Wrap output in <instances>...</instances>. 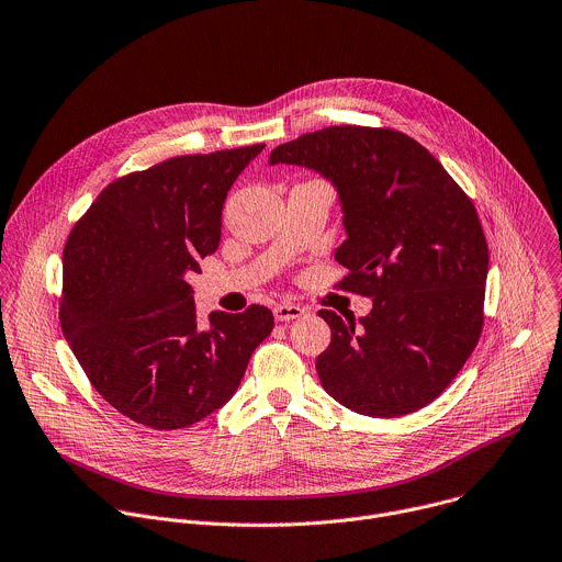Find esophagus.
Instances as JSON below:
<instances>
[{
  "label": "esophagus",
  "mask_w": 562,
  "mask_h": 562,
  "mask_svg": "<svg viewBox=\"0 0 562 562\" xmlns=\"http://www.w3.org/2000/svg\"><path fill=\"white\" fill-rule=\"evenodd\" d=\"M306 311L297 304H276L273 306V317L276 322H291V319H297L302 317Z\"/></svg>",
  "instance_id": "esophagus-1"
}]
</instances>
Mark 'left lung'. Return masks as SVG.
<instances>
[{
    "mask_svg": "<svg viewBox=\"0 0 562 562\" xmlns=\"http://www.w3.org/2000/svg\"><path fill=\"white\" fill-rule=\"evenodd\" d=\"M271 165H304L339 192L341 291L372 297L355 324L317 315L330 344L315 368L324 391L368 417L435 402L479 344L487 243L470 196L415 138L393 127L330 125L282 143Z\"/></svg>",
    "mask_w": 562,
    "mask_h": 562,
    "instance_id": "obj_1",
    "label": "left lung"
}]
</instances>
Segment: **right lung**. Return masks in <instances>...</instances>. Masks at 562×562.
Wrapping results in <instances>:
<instances>
[{"instance_id": "obj_1", "label": "right lung", "mask_w": 562, "mask_h": 562, "mask_svg": "<svg viewBox=\"0 0 562 562\" xmlns=\"http://www.w3.org/2000/svg\"><path fill=\"white\" fill-rule=\"evenodd\" d=\"M265 143L167 158L112 180L64 247L61 330L97 393L154 430L194 426L225 406L273 313L196 317L199 262L221 243L223 205Z\"/></svg>"}]
</instances>
